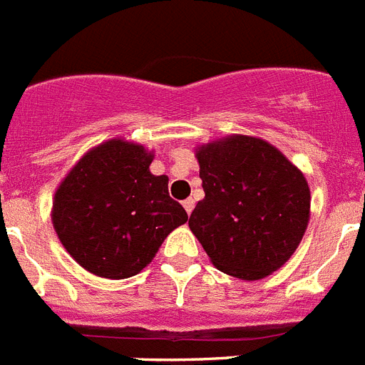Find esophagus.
<instances>
[{"label":"esophagus","instance_id":"esophagus-1","mask_svg":"<svg viewBox=\"0 0 365 365\" xmlns=\"http://www.w3.org/2000/svg\"><path fill=\"white\" fill-rule=\"evenodd\" d=\"M194 205H195V201L192 197H188V199H185V201H182V207H185V210L188 214H192V210H194Z\"/></svg>","mask_w":365,"mask_h":365}]
</instances>
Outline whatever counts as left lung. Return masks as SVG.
Returning a JSON list of instances; mask_svg holds the SVG:
<instances>
[{
	"label": "left lung",
	"mask_w": 365,
	"mask_h": 365,
	"mask_svg": "<svg viewBox=\"0 0 365 365\" xmlns=\"http://www.w3.org/2000/svg\"><path fill=\"white\" fill-rule=\"evenodd\" d=\"M205 197L190 230L220 272L260 280L295 253L310 221L303 171L257 136L229 135L195 148Z\"/></svg>",
	"instance_id": "obj_1"
}]
</instances>
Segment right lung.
Instances as JSON below:
<instances>
[{"label": "right lung", "mask_w": 365, "mask_h": 365, "mask_svg": "<svg viewBox=\"0 0 365 365\" xmlns=\"http://www.w3.org/2000/svg\"><path fill=\"white\" fill-rule=\"evenodd\" d=\"M153 151L125 138L101 142L55 190L51 223L70 257L101 279H129L151 262L188 214L149 171Z\"/></svg>", "instance_id": "1"}]
</instances>
